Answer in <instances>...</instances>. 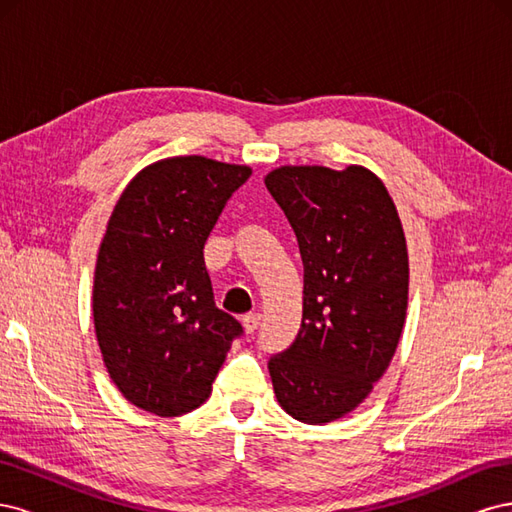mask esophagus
Instances as JSON below:
<instances>
[{"label": "esophagus", "mask_w": 512, "mask_h": 512, "mask_svg": "<svg viewBox=\"0 0 512 512\" xmlns=\"http://www.w3.org/2000/svg\"><path fill=\"white\" fill-rule=\"evenodd\" d=\"M260 314H245L243 316V327H245V331L247 333H254L256 329H258V324H260Z\"/></svg>", "instance_id": "esophagus-1"}]
</instances>
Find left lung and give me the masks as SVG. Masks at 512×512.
I'll return each instance as SVG.
<instances>
[{
	"mask_svg": "<svg viewBox=\"0 0 512 512\" xmlns=\"http://www.w3.org/2000/svg\"><path fill=\"white\" fill-rule=\"evenodd\" d=\"M297 235L303 320L269 359L280 406L322 425L352 412L382 378L408 307L404 228L384 183L363 166H282L265 179Z\"/></svg>",
	"mask_w": 512,
	"mask_h": 512,
	"instance_id": "1",
	"label": "left lung"
}]
</instances>
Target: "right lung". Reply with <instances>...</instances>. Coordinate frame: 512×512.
I'll list each match as a JSON object with an SVG mask.
<instances>
[{"label": "right lung", "instance_id": "obj_1", "mask_svg": "<svg viewBox=\"0 0 512 512\" xmlns=\"http://www.w3.org/2000/svg\"><path fill=\"white\" fill-rule=\"evenodd\" d=\"M250 166L179 156L143 168L102 239L94 324L108 376L136 408L181 416L205 404L243 327L213 301L205 241Z\"/></svg>", "mask_w": 512, "mask_h": 512}]
</instances>
